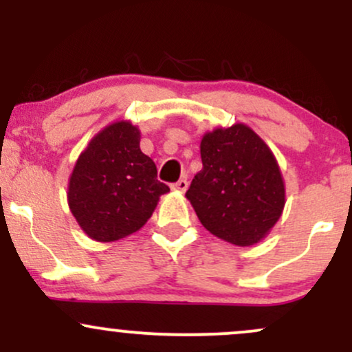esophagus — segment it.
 Returning a JSON list of instances; mask_svg holds the SVG:
<instances>
[{"instance_id":"obj_1","label":"esophagus","mask_w":352,"mask_h":352,"mask_svg":"<svg viewBox=\"0 0 352 352\" xmlns=\"http://www.w3.org/2000/svg\"><path fill=\"white\" fill-rule=\"evenodd\" d=\"M172 188H173V190H179V192H185V190L188 188V182H187V179H180L179 182H177V184L172 185Z\"/></svg>"}]
</instances>
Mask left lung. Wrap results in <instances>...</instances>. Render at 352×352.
Returning a JSON list of instances; mask_svg holds the SVG:
<instances>
[{
	"instance_id": "8db88e82",
	"label": "left lung",
	"mask_w": 352,
	"mask_h": 352,
	"mask_svg": "<svg viewBox=\"0 0 352 352\" xmlns=\"http://www.w3.org/2000/svg\"><path fill=\"white\" fill-rule=\"evenodd\" d=\"M201 170L185 197L212 235L252 246L268 235L285 208V182L272 148L245 124L201 137Z\"/></svg>"
}]
</instances>
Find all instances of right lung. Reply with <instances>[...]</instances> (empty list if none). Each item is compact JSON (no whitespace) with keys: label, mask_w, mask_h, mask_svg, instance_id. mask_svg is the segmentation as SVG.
I'll return each mask as SVG.
<instances>
[{"label":"right lung","mask_w":352,"mask_h":352,"mask_svg":"<svg viewBox=\"0 0 352 352\" xmlns=\"http://www.w3.org/2000/svg\"><path fill=\"white\" fill-rule=\"evenodd\" d=\"M157 167L140 151V131L129 120L109 124L80 152L67 185V204L82 232L96 241H117L140 230L160 195Z\"/></svg>","instance_id":"right-lung-1"}]
</instances>
